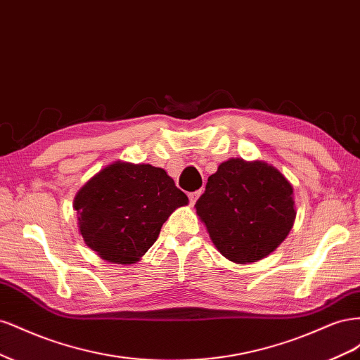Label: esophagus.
Listing matches in <instances>:
<instances>
[{
    "mask_svg": "<svg viewBox=\"0 0 360 360\" xmlns=\"http://www.w3.org/2000/svg\"><path fill=\"white\" fill-rule=\"evenodd\" d=\"M201 193H202V191H195V192H191V193H189V201H191L192 205H193L195 202H197V200L201 197Z\"/></svg>",
    "mask_w": 360,
    "mask_h": 360,
    "instance_id": "obj_1",
    "label": "esophagus"
}]
</instances>
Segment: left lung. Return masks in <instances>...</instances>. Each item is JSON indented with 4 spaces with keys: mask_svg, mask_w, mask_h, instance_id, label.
<instances>
[{
    "mask_svg": "<svg viewBox=\"0 0 360 360\" xmlns=\"http://www.w3.org/2000/svg\"><path fill=\"white\" fill-rule=\"evenodd\" d=\"M195 209L214 248L237 264L274 252L296 221L288 179L267 162L242 158L217 167Z\"/></svg>",
    "mask_w": 360,
    "mask_h": 360,
    "instance_id": "obj_1",
    "label": "left lung"
}]
</instances>
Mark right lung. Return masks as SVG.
<instances>
[{
    "instance_id": "1",
    "label": "right lung",
    "mask_w": 360,
    "mask_h": 360,
    "mask_svg": "<svg viewBox=\"0 0 360 360\" xmlns=\"http://www.w3.org/2000/svg\"><path fill=\"white\" fill-rule=\"evenodd\" d=\"M189 200L165 169L117 160L76 193L73 209L85 245L108 263L134 264L160 228Z\"/></svg>"
}]
</instances>
